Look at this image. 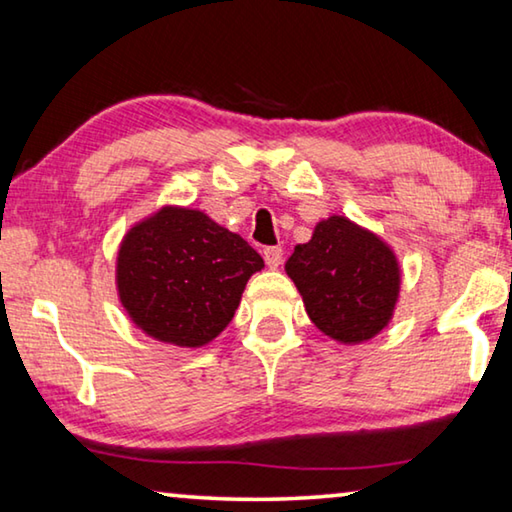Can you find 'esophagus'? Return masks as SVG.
Returning <instances> with one entry per match:
<instances>
[{
	"label": "esophagus",
	"instance_id": "obj_1",
	"mask_svg": "<svg viewBox=\"0 0 512 512\" xmlns=\"http://www.w3.org/2000/svg\"><path fill=\"white\" fill-rule=\"evenodd\" d=\"M282 255H285V250L280 246H273V248H264V262L269 269H278L282 264Z\"/></svg>",
	"mask_w": 512,
	"mask_h": 512
}]
</instances>
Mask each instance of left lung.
I'll list each match as a JSON object with an SVG mask.
<instances>
[{
	"label": "left lung",
	"mask_w": 512,
	"mask_h": 512,
	"mask_svg": "<svg viewBox=\"0 0 512 512\" xmlns=\"http://www.w3.org/2000/svg\"><path fill=\"white\" fill-rule=\"evenodd\" d=\"M285 271L305 312L339 344L369 342L392 321L401 294V264L392 246L351 218L332 214L298 243Z\"/></svg>",
	"instance_id": "obj_1"
}]
</instances>
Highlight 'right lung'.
I'll use <instances>...</instances> for the list:
<instances>
[{"label": "right lung", "instance_id": "1", "mask_svg": "<svg viewBox=\"0 0 512 512\" xmlns=\"http://www.w3.org/2000/svg\"><path fill=\"white\" fill-rule=\"evenodd\" d=\"M264 259L205 212L164 205L129 227L116 289L129 321L157 342L200 348L221 335Z\"/></svg>", "mask_w": 512, "mask_h": 512}]
</instances>
